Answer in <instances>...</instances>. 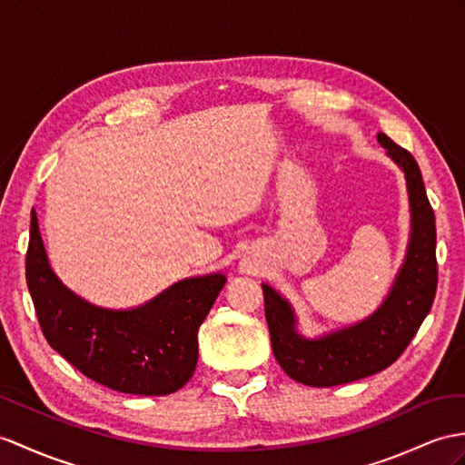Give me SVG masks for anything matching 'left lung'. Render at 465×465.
Segmentation results:
<instances>
[{
	"instance_id": "obj_1",
	"label": "left lung",
	"mask_w": 465,
	"mask_h": 465,
	"mask_svg": "<svg viewBox=\"0 0 465 465\" xmlns=\"http://www.w3.org/2000/svg\"><path fill=\"white\" fill-rule=\"evenodd\" d=\"M377 140L404 172L412 214L404 264L381 308L355 325L320 339H305L296 330V315L288 300L262 284L274 357L288 377L308 387L353 382L392 365L412 341L436 296V219L420 167L412 153L396 145L387 134L379 132Z\"/></svg>"
}]
</instances>
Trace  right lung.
Listing matches in <instances>:
<instances>
[{"label":"right lung","instance_id":"1","mask_svg":"<svg viewBox=\"0 0 465 465\" xmlns=\"http://www.w3.org/2000/svg\"><path fill=\"white\" fill-rule=\"evenodd\" d=\"M25 278L41 331L56 353L108 389L142 396L172 394L193 377L199 327L226 282L224 274L187 278L140 308H98L54 276L35 211Z\"/></svg>","mask_w":465,"mask_h":465}]
</instances>
